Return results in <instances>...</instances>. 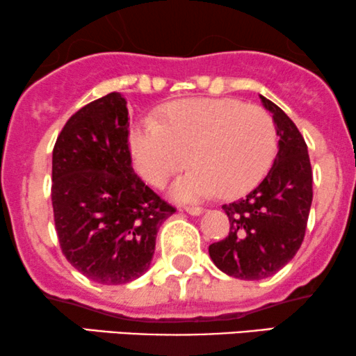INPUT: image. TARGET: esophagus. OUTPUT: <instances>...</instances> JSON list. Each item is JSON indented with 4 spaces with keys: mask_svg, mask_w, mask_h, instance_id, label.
I'll list each match as a JSON object with an SVG mask.
<instances>
[{
    "mask_svg": "<svg viewBox=\"0 0 356 356\" xmlns=\"http://www.w3.org/2000/svg\"><path fill=\"white\" fill-rule=\"evenodd\" d=\"M184 211H186L188 214H191V216H200V214H202V212H204L202 207H197V206H186V207H184Z\"/></svg>",
    "mask_w": 356,
    "mask_h": 356,
    "instance_id": "esophagus-1",
    "label": "esophagus"
}]
</instances>
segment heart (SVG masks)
I'll return each instance as SVG.
<instances>
[{"instance_id": "obj_1", "label": "heart", "mask_w": 356, "mask_h": 356, "mask_svg": "<svg viewBox=\"0 0 356 356\" xmlns=\"http://www.w3.org/2000/svg\"><path fill=\"white\" fill-rule=\"evenodd\" d=\"M276 150L273 118L238 99L175 101L156 122H138L131 134L134 165L152 186H165L188 161L193 165L172 186L178 201L248 191L268 173Z\"/></svg>"}]
</instances>
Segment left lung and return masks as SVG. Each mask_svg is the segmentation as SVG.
<instances>
[{
    "label": "left lung",
    "instance_id": "1",
    "mask_svg": "<svg viewBox=\"0 0 356 356\" xmlns=\"http://www.w3.org/2000/svg\"><path fill=\"white\" fill-rule=\"evenodd\" d=\"M260 99L273 114L278 154L255 189L222 206L229 235L209 245L211 260L220 271L248 281L268 278L293 260L312 204V168L304 137L283 109L265 96Z\"/></svg>",
    "mask_w": 356,
    "mask_h": 356
}]
</instances>
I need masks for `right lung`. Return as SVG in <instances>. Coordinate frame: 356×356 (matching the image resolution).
<instances>
[{
    "label": "right lung",
    "mask_w": 356,
    "mask_h": 356,
    "mask_svg": "<svg viewBox=\"0 0 356 356\" xmlns=\"http://www.w3.org/2000/svg\"><path fill=\"white\" fill-rule=\"evenodd\" d=\"M121 93L83 106L52 154V206L60 248L99 284H126L149 270L160 225L175 212L134 173L129 111Z\"/></svg>",
    "instance_id": "right-lung-1"
}]
</instances>
